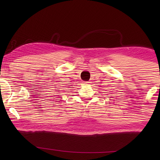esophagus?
<instances>
[{
    "label": "esophagus",
    "instance_id": "34e87169",
    "mask_svg": "<svg viewBox=\"0 0 160 160\" xmlns=\"http://www.w3.org/2000/svg\"><path fill=\"white\" fill-rule=\"evenodd\" d=\"M83 85H88V82H83Z\"/></svg>",
    "mask_w": 160,
    "mask_h": 160
}]
</instances>
